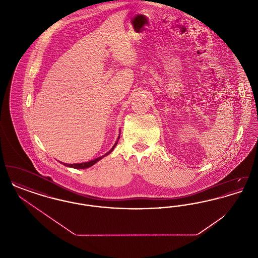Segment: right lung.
<instances>
[{
	"label": "right lung",
	"instance_id": "right-lung-1",
	"mask_svg": "<svg viewBox=\"0 0 258 258\" xmlns=\"http://www.w3.org/2000/svg\"><path fill=\"white\" fill-rule=\"evenodd\" d=\"M120 135H121V134H120ZM120 135H119V136H118V139H117V141L115 142V144L113 145V147L111 148L110 151H109V152H107L105 155H103V156H101V157H98V158L95 159V160L87 161V162H81V163H74V164H68V163H63V162H62V164H63V165H66V166L72 167V168H75V169H85V168H89V167L93 166L95 163H97V162H98V160H100L101 159H103L104 157H106L107 155H109L111 152L114 150V148L116 147V145L118 144V141H119V138H120Z\"/></svg>",
	"mask_w": 258,
	"mask_h": 258
}]
</instances>
